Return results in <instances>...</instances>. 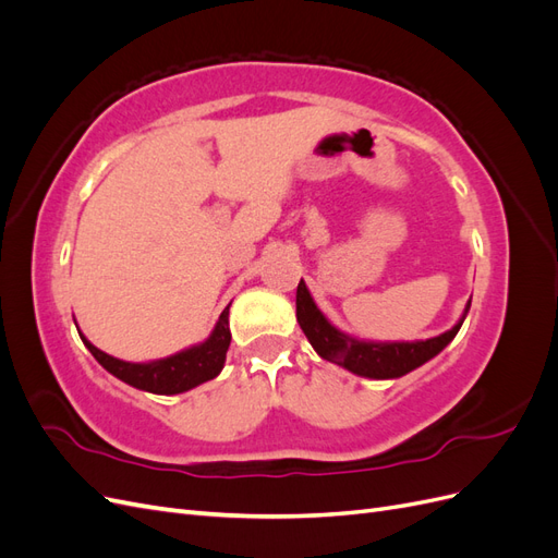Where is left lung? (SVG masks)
<instances>
[{
    "label": "left lung",
    "mask_w": 558,
    "mask_h": 558,
    "mask_svg": "<svg viewBox=\"0 0 558 558\" xmlns=\"http://www.w3.org/2000/svg\"><path fill=\"white\" fill-rule=\"evenodd\" d=\"M295 307H298L295 312L298 324L302 332L307 335V340L312 342V347L316 349L320 359L342 365L361 377H373V379L402 377L412 373L414 367L424 365L453 340L465 318L463 316L451 330L437 335L426 342L377 344V342H359L353 340V337L337 330L335 326H330L326 316L316 310L305 281L298 283ZM468 310H470V302L465 307V314Z\"/></svg>",
    "instance_id": "8db88e82"
}]
</instances>
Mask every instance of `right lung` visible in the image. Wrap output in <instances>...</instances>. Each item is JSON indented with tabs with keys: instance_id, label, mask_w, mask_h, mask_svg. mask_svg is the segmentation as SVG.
I'll use <instances>...</instances> for the list:
<instances>
[{
	"instance_id": "right-lung-1",
	"label": "right lung",
	"mask_w": 558,
	"mask_h": 558,
	"mask_svg": "<svg viewBox=\"0 0 558 558\" xmlns=\"http://www.w3.org/2000/svg\"><path fill=\"white\" fill-rule=\"evenodd\" d=\"M228 310H223L221 318L209 335L207 342H202L199 347L185 349L181 353H174L170 359L154 361V363H125L118 361L109 353L99 351L93 347L86 337H81L83 344L88 347V351L95 356V361L102 365L105 369L118 379H123L125 384L142 388V391L148 393H160V396H174L183 393L189 388L205 384L214 379L218 373L223 369L226 363V351L230 347V328H228ZM81 335V332H78Z\"/></svg>"
}]
</instances>
